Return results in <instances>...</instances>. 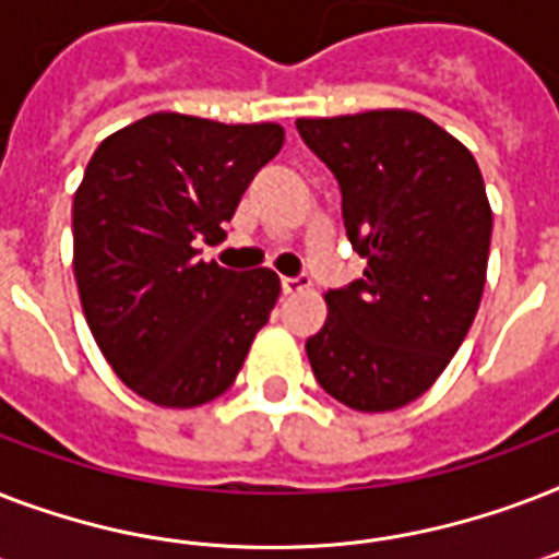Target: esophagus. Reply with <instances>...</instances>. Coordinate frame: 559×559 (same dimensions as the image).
Wrapping results in <instances>:
<instances>
[{
  "instance_id": "34e87169",
  "label": "esophagus",
  "mask_w": 559,
  "mask_h": 559,
  "mask_svg": "<svg viewBox=\"0 0 559 559\" xmlns=\"http://www.w3.org/2000/svg\"><path fill=\"white\" fill-rule=\"evenodd\" d=\"M310 287V278L307 275H298V278H281V293L284 296H293V293H298V289Z\"/></svg>"
}]
</instances>
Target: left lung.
Wrapping results in <instances>:
<instances>
[{
	"label": "left lung",
	"instance_id": "left-lung-1",
	"mask_svg": "<svg viewBox=\"0 0 559 559\" xmlns=\"http://www.w3.org/2000/svg\"><path fill=\"white\" fill-rule=\"evenodd\" d=\"M331 168L342 219L368 266L328 289L307 340L316 380L357 412L417 400L450 366L485 293L493 214L473 153L420 112L298 118Z\"/></svg>",
	"mask_w": 559,
	"mask_h": 559
}]
</instances>
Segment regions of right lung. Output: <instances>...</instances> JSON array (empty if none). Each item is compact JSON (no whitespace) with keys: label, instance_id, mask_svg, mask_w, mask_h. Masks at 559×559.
I'll return each instance as SVG.
<instances>
[{"label":"right lung","instance_id":"add662e5","mask_svg":"<svg viewBox=\"0 0 559 559\" xmlns=\"http://www.w3.org/2000/svg\"><path fill=\"white\" fill-rule=\"evenodd\" d=\"M278 124L156 112L92 153L74 193V281L83 316L124 385L191 408L235 382L281 281L200 261L254 174L278 156Z\"/></svg>","mask_w":559,"mask_h":559}]
</instances>
